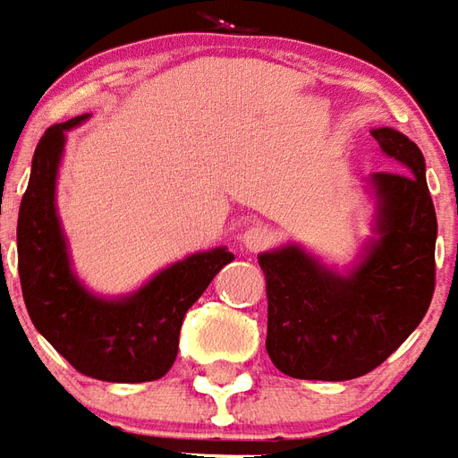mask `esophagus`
<instances>
[{
	"label": "esophagus",
	"instance_id": "esophagus-1",
	"mask_svg": "<svg viewBox=\"0 0 458 458\" xmlns=\"http://www.w3.org/2000/svg\"><path fill=\"white\" fill-rule=\"evenodd\" d=\"M271 232L266 229V226H249L244 234H242V246H244L246 251H264L266 246L271 244Z\"/></svg>",
	"mask_w": 458,
	"mask_h": 458
}]
</instances>
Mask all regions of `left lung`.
<instances>
[{
  "mask_svg": "<svg viewBox=\"0 0 458 458\" xmlns=\"http://www.w3.org/2000/svg\"><path fill=\"white\" fill-rule=\"evenodd\" d=\"M379 150L400 165L375 172V236L348 274L320 264L301 246L259 256L268 298V358L284 375L343 382L382 365L434 296L437 212L424 155L392 128H375Z\"/></svg>",
  "mask_w": 458,
  "mask_h": 458,
  "instance_id": "obj_1",
  "label": "left lung"
}]
</instances>
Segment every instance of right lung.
I'll use <instances>...</instances> for the list:
<instances>
[{
    "instance_id": "1",
    "label": "right lung",
    "mask_w": 458,
    "mask_h": 458,
    "mask_svg": "<svg viewBox=\"0 0 458 458\" xmlns=\"http://www.w3.org/2000/svg\"><path fill=\"white\" fill-rule=\"evenodd\" d=\"M86 118L89 113L51 125L34 152L16 222L21 293L34 327L81 375L103 382H150L172 368L184 313L234 254L219 246L187 256L131 296L90 293L71 268L56 212L66 131Z\"/></svg>"
}]
</instances>
